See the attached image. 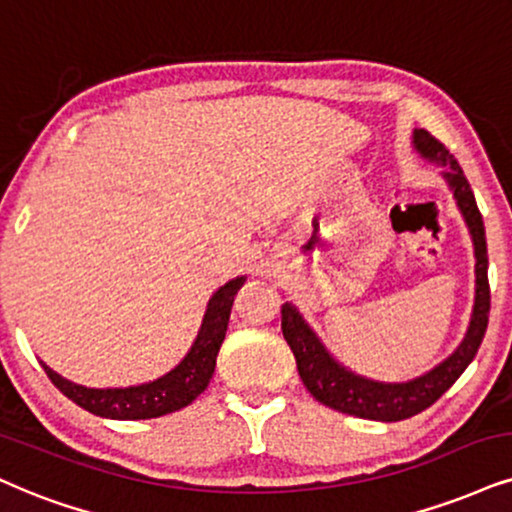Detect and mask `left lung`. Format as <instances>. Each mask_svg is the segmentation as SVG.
I'll return each instance as SVG.
<instances>
[{
	"label": "left lung",
	"mask_w": 512,
	"mask_h": 512,
	"mask_svg": "<svg viewBox=\"0 0 512 512\" xmlns=\"http://www.w3.org/2000/svg\"><path fill=\"white\" fill-rule=\"evenodd\" d=\"M413 149L425 161L444 168L441 178L453 192L460 216L468 225L472 246H475V306H472L468 332H465L458 349L439 365H434L432 370H427L425 375L413 377L408 382L370 380V377L346 368L327 351V346L320 342L318 334L313 332V327L306 323V318L292 301L282 304V334H285L289 349L294 353L304 387L323 406L365 420L399 422L430 408L477 356V349L489 325L491 294L487 277V237H484L482 213L477 208L470 182L458 161L453 159V154H449V149L439 140H434L427 130H413Z\"/></svg>",
	"instance_id": "1"
}]
</instances>
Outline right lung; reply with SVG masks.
<instances>
[{"label":"right lung","instance_id":"add662e5","mask_svg":"<svg viewBox=\"0 0 512 512\" xmlns=\"http://www.w3.org/2000/svg\"><path fill=\"white\" fill-rule=\"evenodd\" d=\"M244 282L246 277L239 275L213 292L211 299H208L197 339L189 346L185 358L173 370H168L166 375L156 377V380L132 384V387L94 389L66 380V377H61L59 372L49 368L44 361H40L42 368L63 396H68L80 408L90 410L99 418L149 420L175 413V410L189 406L211 382L213 370H216V356L225 339L227 323H230L235 294Z\"/></svg>","mask_w":512,"mask_h":512}]
</instances>
